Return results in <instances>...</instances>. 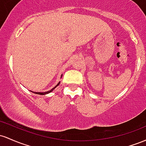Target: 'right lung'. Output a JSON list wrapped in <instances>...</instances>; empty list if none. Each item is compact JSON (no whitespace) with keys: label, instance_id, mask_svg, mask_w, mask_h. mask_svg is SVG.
Returning <instances> with one entry per match:
<instances>
[{"label":"right lung","instance_id":"1","mask_svg":"<svg viewBox=\"0 0 146 146\" xmlns=\"http://www.w3.org/2000/svg\"><path fill=\"white\" fill-rule=\"evenodd\" d=\"M60 84V82H59V83H58V84H57L56 85V86L55 87H54V88H52V89L51 90H50V91H47V92H34V93H35V94H40V95H44V94H48V93H50V92H51L52 91V90H54V88H56V87H57V86H58V85H59Z\"/></svg>","mask_w":146,"mask_h":146}]
</instances>
